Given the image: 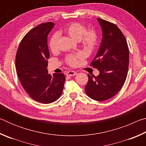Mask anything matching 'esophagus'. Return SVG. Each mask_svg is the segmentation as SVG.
Wrapping results in <instances>:
<instances>
[{
    "label": "esophagus",
    "mask_w": 146,
    "mask_h": 146,
    "mask_svg": "<svg viewBox=\"0 0 146 146\" xmlns=\"http://www.w3.org/2000/svg\"><path fill=\"white\" fill-rule=\"evenodd\" d=\"M76 75H77V73L75 72V71H69L68 72L66 73V75L67 76H75Z\"/></svg>",
    "instance_id": "obj_1"
}]
</instances>
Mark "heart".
<instances>
[{"instance_id":"b5f03b06","label":"heart","mask_w":146,"mask_h":146,"mask_svg":"<svg viewBox=\"0 0 146 146\" xmlns=\"http://www.w3.org/2000/svg\"><path fill=\"white\" fill-rule=\"evenodd\" d=\"M58 34H65L70 36L75 40H78L80 46L86 50L91 51L93 50L97 44V33L94 29H86L83 24L78 23H71L67 24L58 31ZM58 35L54 33L50 36L48 40L49 49L52 53H55L58 49ZM82 58L80 53L70 54L66 56L64 61L66 64L71 67L76 66L78 60Z\"/></svg>"}]
</instances>
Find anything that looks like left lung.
Here are the masks:
<instances>
[{
	"mask_svg": "<svg viewBox=\"0 0 146 146\" xmlns=\"http://www.w3.org/2000/svg\"><path fill=\"white\" fill-rule=\"evenodd\" d=\"M102 29V43L90 66L100 71L98 76L88 74L85 86L89 97L104 101L117 95L124 84L129 67V48L124 35L117 25L98 19Z\"/></svg>",
	"mask_w": 146,
	"mask_h": 146,
	"instance_id": "left-lung-1",
	"label": "left lung"
}]
</instances>
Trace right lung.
<instances>
[{"label":"right lung","mask_w":146,"mask_h":146,"mask_svg":"<svg viewBox=\"0 0 146 146\" xmlns=\"http://www.w3.org/2000/svg\"><path fill=\"white\" fill-rule=\"evenodd\" d=\"M54 25L48 22L28 31L19 44L15 57L17 73L24 90L31 98L42 104L58 100L65 82L63 73L51 76L47 70L48 35Z\"/></svg>","instance_id":"add662e5"}]
</instances>
